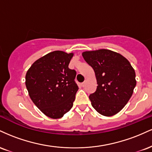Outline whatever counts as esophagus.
Instances as JSON below:
<instances>
[{"label": "esophagus", "instance_id": "esophagus-1", "mask_svg": "<svg viewBox=\"0 0 152 152\" xmlns=\"http://www.w3.org/2000/svg\"><path fill=\"white\" fill-rule=\"evenodd\" d=\"M81 86L82 87H85V86H86V82H83V83H81Z\"/></svg>", "mask_w": 152, "mask_h": 152}]
</instances>
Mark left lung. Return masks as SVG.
<instances>
[{
  "mask_svg": "<svg viewBox=\"0 0 152 152\" xmlns=\"http://www.w3.org/2000/svg\"><path fill=\"white\" fill-rule=\"evenodd\" d=\"M82 56L94 69L98 85L89 95L92 106L103 116L117 114L129 102L137 84L133 67L123 56L110 50L85 51Z\"/></svg>",
  "mask_w": 152,
  "mask_h": 152,
  "instance_id": "1",
  "label": "left lung"
}]
</instances>
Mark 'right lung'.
Listing matches in <instances>:
<instances>
[{
    "instance_id": "1",
    "label": "right lung",
    "mask_w": 152,
    "mask_h": 152,
    "mask_svg": "<svg viewBox=\"0 0 152 152\" xmlns=\"http://www.w3.org/2000/svg\"><path fill=\"white\" fill-rule=\"evenodd\" d=\"M74 54L50 52L36 61L26 75V86L34 104L48 117L61 118L70 111L78 87L76 72L69 68Z\"/></svg>"
}]
</instances>
